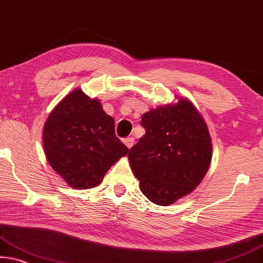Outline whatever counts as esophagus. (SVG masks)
<instances>
[{"instance_id":"1","label":"esophagus","mask_w":263,"mask_h":263,"mask_svg":"<svg viewBox=\"0 0 263 263\" xmlns=\"http://www.w3.org/2000/svg\"><path fill=\"white\" fill-rule=\"evenodd\" d=\"M124 143L126 144V147H127L128 149L132 148V145L135 144V138L134 137H127L124 139Z\"/></svg>"}]
</instances>
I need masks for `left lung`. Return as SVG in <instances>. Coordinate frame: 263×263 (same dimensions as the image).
<instances>
[{
    "label": "left lung",
    "instance_id": "obj_1",
    "mask_svg": "<svg viewBox=\"0 0 263 263\" xmlns=\"http://www.w3.org/2000/svg\"><path fill=\"white\" fill-rule=\"evenodd\" d=\"M141 126L145 135L127 154L132 172L152 202L174 204L197 188L209 170V129L187 99L145 112Z\"/></svg>",
    "mask_w": 263,
    "mask_h": 263
}]
</instances>
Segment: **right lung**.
I'll use <instances>...</instances> for the list:
<instances>
[{
  "mask_svg": "<svg viewBox=\"0 0 263 263\" xmlns=\"http://www.w3.org/2000/svg\"><path fill=\"white\" fill-rule=\"evenodd\" d=\"M49 165L70 187L98 185L128 148L115 135L114 119L81 89H74L49 114L43 127Z\"/></svg>",
  "mask_w": 263,
  "mask_h": 263,
  "instance_id": "1",
  "label": "right lung"
}]
</instances>
